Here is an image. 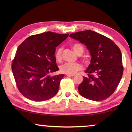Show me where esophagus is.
<instances>
[{"label": "esophagus", "mask_w": 132, "mask_h": 132, "mask_svg": "<svg viewBox=\"0 0 132 132\" xmlns=\"http://www.w3.org/2000/svg\"><path fill=\"white\" fill-rule=\"evenodd\" d=\"M67 76H69V77H73L74 76V75H66Z\"/></svg>", "instance_id": "esophagus-1"}]
</instances>
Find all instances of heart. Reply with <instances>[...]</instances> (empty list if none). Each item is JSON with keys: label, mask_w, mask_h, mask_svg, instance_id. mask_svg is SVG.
<instances>
[{"label": "heart", "mask_w": 132, "mask_h": 132, "mask_svg": "<svg viewBox=\"0 0 132 132\" xmlns=\"http://www.w3.org/2000/svg\"><path fill=\"white\" fill-rule=\"evenodd\" d=\"M72 50L77 55H81L84 52V47L80 44H75L72 46ZM63 48L59 47L55 52V58L57 61H60L62 59V53ZM82 69V66L79 63H65L60 67L62 73L66 75H74L79 70Z\"/></svg>", "instance_id": "heart-1"}]
</instances>
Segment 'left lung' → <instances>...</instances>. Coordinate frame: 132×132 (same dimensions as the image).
<instances>
[{
    "instance_id": "1",
    "label": "left lung",
    "mask_w": 132,
    "mask_h": 132,
    "mask_svg": "<svg viewBox=\"0 0 132 132\" xmlns=\"http://www.w3.org/2000/svg\"><path fill=\"white\" fill-rule=\"evenodd\" d=\"M70 37L84 44L90 51L87 76L79 87V94L95 101L108 98L117 89L123 68L120 49L111 39L91 30L72 33Z\"/></svg>"
}]
</instances>
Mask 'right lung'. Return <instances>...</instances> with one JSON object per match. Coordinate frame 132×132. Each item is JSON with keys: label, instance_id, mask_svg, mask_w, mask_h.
<instances>
[{"label": "right lung", "instance_id": "obj_1", "mask_svg": "<svg viewBox=\"0 0 132 132\" xmlns=\"http://www.w3.org/2000/svg\"><path fill=\"white\" fill-rule=\"evenodd\" d=\"M68 36L48 31L31 35L19 46L12 69L17 88L26 98L44 101L56 94L64 75L50 74L59 70L56 47Z\"/></svg>", "mask_w": 132, "mask_h": 132}]
</instances>
